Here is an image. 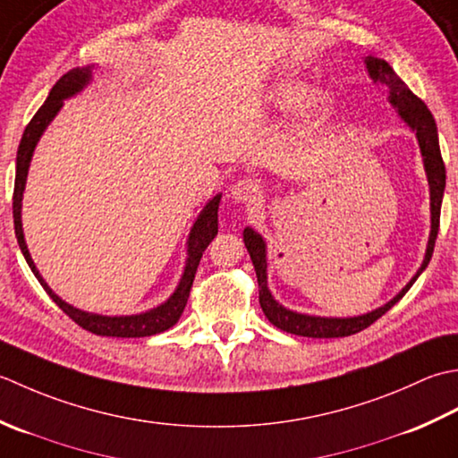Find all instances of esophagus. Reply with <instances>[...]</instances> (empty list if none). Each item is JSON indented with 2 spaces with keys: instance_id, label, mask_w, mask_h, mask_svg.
Returning a JSON list of instances; mask_svg holds the SVG:
<instances>
[{
  "instance_id": "34e87169",
  "label": "esophagus",
  "mask_w": 458,
  "mask_h": 458,
  "mask_svg": "<svg viewBox=\"0 0 458 458\" xmlns=\"http://www.w3.org/2000/svg\"><path fill=\"white\" fill-rule=\"evenodd\" d=\"M229 198L235 203L253 205L260 198V185L255 180H239L231 185Z\"/></svg>"
}]
</instances>
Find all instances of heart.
<instances>
[{"mask_svg":"<svg viewBox=\"0 0 458 458\" xmlns=\"http://www.w3.org/2000/svg\"><path fill=\"white\" fill-rule=\"evenodd\" d=\"M310 85L306 79L298 77L294 72H284L276 77L270 85L260 90V102L265 106L286 110L301 104V118L304 123H312V120L320 118L332 108V97L324 90H314L308 95Z\"/></svg>","mask_w":458,"mask_h":458,"instance_id":"heart-1","label":"heart"}]
</instances>
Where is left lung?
Returning a JSON list of instances; mask_svg holds the SVG:
<instances>
[{"label": "left lung", "mask_w": 458, "mask_h": 458, "mask_svg": "<svg viewBox=\"0 0 458 458\" xmlns=\"http://www.w3.org/2000/svg\"><path fill=\"white\" fill-rule=\"evenodd\" d=\"M363 63H366L369 79L373 82H379V85H384L387 89L389 105L395 108L397 116L403 120V123L409 126V130H411L417 138L419 150H421V157H423L427 182H428V199H431V233H428V241H427V249H425V257H423L421 267H419V270L413 275L411 281L401 288V291L394 298H391L389 302H386L384 306H379V308H376V310L366 312V314L335 318V316H314V314L296 312L276 301L273 293L268 291L267 241L253 227H245V231H242V241H245V247L249 250L250 260H253V267L257 273L260 308H263V312L268 318V322L275 324L276 328L296 334V335H306V338H344V335H352V334L361 332L363 328H368V326H371L377 318H381V316H384L391 306L397 304L401 298L405 296V293L413 286L419 275H421L427 268L428 260H431V255H433L435 239L438 233V219H441V203H443V195H445L446 175H445V164L441 157V148H438V132H437L435 118L431 114V110L427 108L425 102L421 98H417L413 92L407 89L405 82L397 77L395 71L389 67L387 61L368 55V57H363Z\"/></svg>", "instance_id": "8db88e82"}]
</instances>
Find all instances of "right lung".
I'll return each mask as SVG.
<instances>
[{"mask_svg":"<svg viewBox=\"0 0 458 458\" xmlns=\"http://www.w3.org/2000/svg\"><path fill=\"white\" fill-rule=\"evenodd\" d=\"M92 69L95 64H87V67H77L69 71L67 74L57 81L49 92V97L43 102V106L37 110V114L31 118V123L27 124L25 132L21 136L20 148H17V160H15V190H13V223H15V237L20 242L21 253L27 260V265L33 270L37 281L41 283L45 293L53 298V302L57 304L61 310L77 322L82 328L97 334V335H112V338H144V335L160 334L180 320L185 304H188L190 291L195 278V270L201 260L203 250L208 249L209 242L217 235V209L221 201V193L216 198H211L205 208L199 211L198 219L193 221L190 229L188 241H185V267L180 283H177L175 291L170 294L167 301H164L160 306L150 308V310L140 312V314H128V316H106L97 312H87L81 308L64 302L59 294L53 293V288L45 283L39 270H37L30 249H27L25 235H23V223H21V203H23V191L27 183V174H30L31 157L37 144L43 136V132L49 126L55 116L59 114L64 100L77 97L79 92L85 90L92 82Z\"/></svg>","mask_w":458,"mask_h":458,"instance_id":"add662e5","label":"right lung"}]
</instances>
